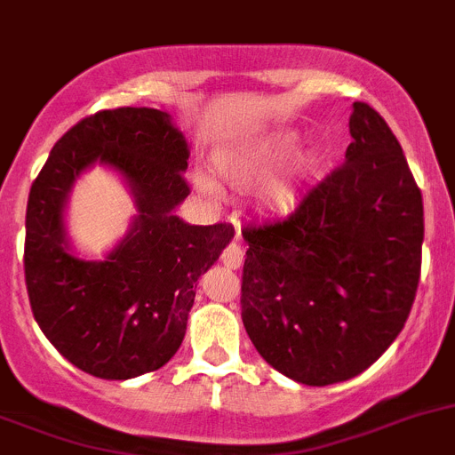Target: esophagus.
<instances>
[{
  "instance_id": "esophagus-1",
  "label": "esophagus",
  "mask_w": 455,
  "mask_h": 455,
  "mask_svg": "<svg viewBox=\"0 0 455 455\" xmlns=\"http://www.w3.org/2000/svg\"><path fill=\"white\" fill-rule=\"evenodd\" d=\"M242 260H244V251H242L240 244H228L222 253V262L228 269H240Z\"/></svg>"
}]
</instances>
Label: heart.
Listing matches in <instances>:
<instances>
[{
  "label": "heart",
  "instance_id": "b5f03b06",
  "mask_svg": "<svg viewBox=\"0 0 455 455\" xmlns=\"http://www.w3.org/2000/svg\"><path fill=\"white\" fill-rule=\"evenodd\" d=\"M300 143V134L291 127H278L269 132H253L244 137H233L224 141L215 150V165L224 177L235 186L260 184L267 177H271L280 165L285 164L296 152ZM328 152L323 148L312 146L300 150L291 164V180L287 184H278L267 195V204L275 213H291L299 206V190L296 186L307 184L321 175L325 168ZM197 186L206 193H218V186L213 180L197 175Z\"/></svg>",
  "mask_w": 455,
  "mask_h": 455
}]
</instances>
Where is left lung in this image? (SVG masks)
Here are the masks:
<instances>
[{"mask_svg":"<svg viewBox=\"0 0 455 455\" xmlns=\"http://www.w3.org/2000/svg\"><path fill=\"white\" fill-rule=\"evenodd\" d=\"M346 164L283 222L242 228V323L290 379L362 375L404 328L422 267L424 208L400 141L352 105Z\"/></svg>","mask_w":455,"mask_h":455,"instance_id":"1","label":"left lung"}]
</instances>
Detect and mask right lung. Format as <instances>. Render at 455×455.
I'll return each mask as SVG.
<instances>
[{
	"instance_id": "add662e5",
	"label": "right lung",
	"mask_w": 455,
	"mask_h": 455,
	"mask_svg": "<svg viewBox=\"0 0 455 455\" xmlns=\"http://www.w3.org/2000/svg\"><path fill=\"white\" fill-rule=\"evenodd\" d=\"M190 148L168 112H99L55 143L27 206L24 274L33 316L83 372L132 379L180 350L199 275L233 240L231 224L197 227L175 213L188 197ZM93 164L116 172L138 213L100 261L80 257L66 228L75 181Z\"/></svg>"
}]
</instances>
